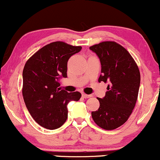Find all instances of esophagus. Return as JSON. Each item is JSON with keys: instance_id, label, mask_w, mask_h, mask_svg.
Instances as JSON below:
<instances>
[{"instance_id": "34e87169", "label": "esophagus", "mask_w": 160, "mask_h": 160, "mask_svg": "<svg viewBox=\"0 0 160 160\" xmlns=\"http://www.w3.org/2000/svg\"><path fill=\"white\" fill-rule=\"evenodd\" d=\"M92 96L91 95H87V94H85V93H82V97L84 98H90Z\"/></svg>"}]
</instances>
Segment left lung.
Returning <instances> with one entry per match:
<instances>
[{"label":"left lung","mask_w":160,"mask_h":160,"mask_svg":"<svg viewBox=\"0 0 160 160\" xmlns=\"http://www.w3.org/2000/svg\"><path fill=\"white\" fill-rule=\"evenodd\" d=\"M89 49L100 59L102 74L98 82L109 83L105 96L98 98L100 107L92 112V117L99 127L115 129L132 113L140 86V71L130 53L116 42L104 41Z\"/></svg>","instance_id":"left-lung-1"}]
</instances>
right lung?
I'll use <instances>...</instances> for the list:
<instances>
[{"label":"right lung","mask_w":160,"mask_h":160,"mask_svg":"<svg viewBox=\"0 0 160 160\" xmlns=\"http://www.w3.org/2000/svg\"><path fill=\"white\" fill-rule=\"evenodd\" d=\"M62 41L44 46L25 63L22 72V95L28 111L36 122L47 129H56L68 118L67 105L80 100L79 92L60 90L58 80L67 78L68 61L81 50Z\"/></svg>","instance_id":"right-lung-1"}]
</instances>
